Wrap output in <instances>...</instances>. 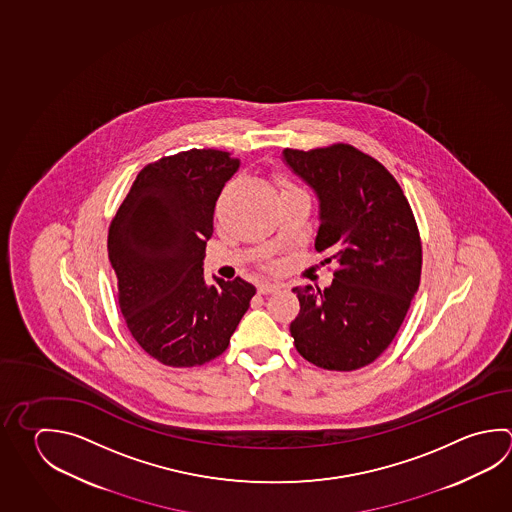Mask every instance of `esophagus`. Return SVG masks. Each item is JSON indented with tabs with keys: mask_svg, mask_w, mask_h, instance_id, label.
Wrapping results in <instances>:
<instances>
[{
	"mask_svg": "<svg viewBox=\"0 0 512 512\" xmlns=\"http://www.w3.org/2000/svg\"><path fill=\"white\" fill-rule=\"evenodd\" d=\"M281 289V285L279 283H272V281H263L258 285V292L260 294H272V292H276V290Z\"/></svg>",
	"mask_w": 512,
	"mask_h": 512,
	"instance_id": "esophagus-1",
	"label": "esophagus"
}]
</instances>
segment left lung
<instances>
[{
	"label": "left lung",
	"instance_id": "1",
	"mask_svg": "<svg viewBox=\"0 0 512 512\" xmlns=\"http://www.w3.org/2000/svg\"><path fill=\"white\" fill-rule=\"evenodd\" d=\"M283 162L316 193V249L339 265L330 287L292 289L290 334L308 363L359 370L390 346L419 290L417 223L390 171L350 144L283 149Z\"/></svg>",
	"mask_w": 512,
	"mask_h": 512
}]
</instances>
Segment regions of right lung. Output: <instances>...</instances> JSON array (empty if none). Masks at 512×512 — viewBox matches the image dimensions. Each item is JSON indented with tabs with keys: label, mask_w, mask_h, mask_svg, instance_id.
<instances>
[{
	"label": "right lung",
	"mask_w": 512,
	"mask_h": 512,
	"mask_svg": "<svg viewBox=\"0 0 512 512\" xmlns=\"http://www.w3.org/2000/svg\"><path fill=\"white\" fill-rule=\"evenodd\" d=\"M240 168L218 149H191L140 171L108 233L119 307L140 348L173 368L222 355L256 289L204 278L214 205Z\"/></svg>",
	"instance_id": "add662e5"
}]
</instances>
